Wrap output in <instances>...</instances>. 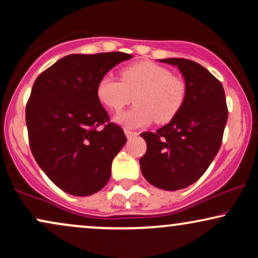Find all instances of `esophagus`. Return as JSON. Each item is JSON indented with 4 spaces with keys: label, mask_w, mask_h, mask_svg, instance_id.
I'll use <instances>...</instances> for the list:
<instances>
[{
    "label": "esophagus",
    "mask_w": 258,
    "mask_h": 258,
    "mask_svg": "<svg viewBox=\"0 0 258 258\" xmlns=\"http://www.w3.org/2000/svg\"><path fill=\"white\" fill-rule=\"evenodd\" d=\"M125 135L127 138H132V137H135V136H137L138 132L131 131V130H128V128H125Z\"/></svg>",
    "instance_id": "1"
}]
</instances>
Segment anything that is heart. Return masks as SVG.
Segmentation results:
<instances>
[{
	"mask_svg": "<svg viewBox=\"0 0 258 258\" xmlns=\"http://www.w3.org/2000/svg\"><path fill=\"white\" fill-rule=\"evenodd\" d=\"M185 80L168 68L149 60L137 61L120 72V80L104 75L97 84V98L106 109L120 111L131 102L132 109L117 115L121 125L137 128L155 120L167 123L178 115L186 99Z\"/></svg>",
	"mask_w": 258,
	"mask_h": 258,
	"instance_id": "heart-1",
	"label": "heart"
}]
</instances>
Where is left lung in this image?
Segmentation results:
<instances>
[{
  "label": "left lung",
  "instance_id": "left-lung-1",
  "mask_svg": "<svg viewBox=\"0 0 258 258\" xmlns=\"http://www.w3.org/2000/svg\"><path fill=\"white\" fill-rule=\"evenodd\" d=\"M177 65L186 82L182 110L156 132H143L147 153L139 159L142 174L165 190L189 186L205 173L217 155L228 119L223 86L203 65L184 58L161 59Z\"/></svg>",
  "mask_w": 258,
  "mask_h": 258
}]
</instances>
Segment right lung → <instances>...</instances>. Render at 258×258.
Returning a JSON list of instances; mask_svg holds the SVG:
<instances>
[{
    "label": "right lung",
    "instance_id": "1",
    "mask_svg": "<svg viewBox=\"0 0 258 258\" xmlns=\"http://www.w3.org/2000/svg\"><path fill=\"white\" fill-rule=\"evenodd\" d=\"M130 58L122 52L69 54L34 82L25 109L31 153L67 193L87 197L110 178L112 160L127 139L110 122L96 88L102 76Z\"/></svg>",
    "mask_w": 258,
    "mask_h": 258
}]
</instances>
